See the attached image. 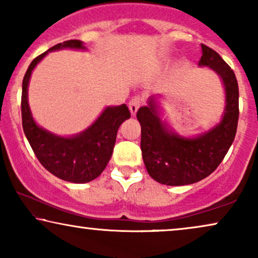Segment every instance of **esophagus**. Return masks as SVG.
Returning a JSON list of instances; mask_svg holds the SVG:
<instances>
[{"instance_id":"1","label":"esophagus","mask_w":258,"mask_h":258,"mask_svg":"<svg viewBox=\"0 0 258 258\" xmlns=\"http://www.w3.org/2000/svg\"><path fill=\"white\" fill-rule=\"evenodd\" d=\"M141 103H142V100H141L140 96H135V97H133L132 100H130L129 110H130V112H132L133 116L136 115V112H137V110H139Z\"/></svg>"}]
</instances>
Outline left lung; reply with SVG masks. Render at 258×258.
I'll use <instances>...</instances> for the list:
<instances>
[{
	"label": "left lung",
	"instance_id": "obj_1",
	"mask_svg": "<svg viewBox=\"0 0 258 258\" xmlns=\"http://www.w3.org/2000/svg\"><path fill=\"white\" fill-rule=\"evenodd\" d=\"M200 67L213 69L224 86L225 107L220 123L206 133L185 137L175 133L161 117L156 97L141 107V150L147 171L165 185L192 184L206 178L227 155L234 142L238 122V84L235 73L220 54L202 44Z\"/></svg>",
	"mask_w": 258,
	"mask_h": 258
}]
</instances>
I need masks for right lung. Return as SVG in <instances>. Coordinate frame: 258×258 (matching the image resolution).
Returning a JSON list of instances; mask_svg holds the SVG:
<instances>
[{
	"mask_svg": "<svg viewBox=\"0 0 258 258\" xmlns=\"http://www.w3.org/2000/svg\"><path fill=\"white\" fill-rule=\"evenodd\" d=\"M59 49L86 50L82 41L69 40L58 43L33 59L22 82L23 132L37 160L49 172L63 181L87 183L98 177L107 167L114 150L119 125L130 118L125 104L107 107L93 124L73 136H59L35 122L28 102V86L33 70L48 52Z\"/></svg>",
	"mask_w": 258,
	"mask_h": 258,
	"instance_id": "add662e5",
	"label": "right lung"
}]
</instances>
